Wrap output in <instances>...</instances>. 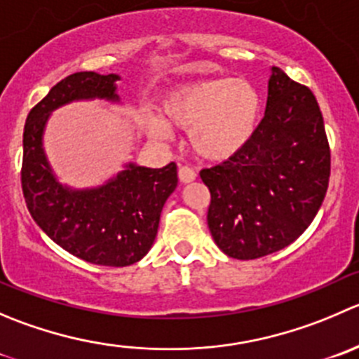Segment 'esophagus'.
Returning <instances> with one entry per match:
<instances>
[{"instance_id":"esophagus-1","label":"esophagus","mask_w":359,"mask_h":359,"mask_svg":"<svg viewBox=\"0 0 359 359\" xmlns=\"http://www.w3.org/2000/svg\"><path fill=\"white\" fill-rule=\"evenodd\" d=\"M179 179L180 182L187 184V182H193L196 179V172H194L191 166H180L179 168Z\"/></svg>"}]
</instances>
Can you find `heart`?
I'll return each mask as SVG.
<instances>
[{
    "label": "heart",
    "instance_id": "obj_1",
    "mask_svg": "<svg viewBox=\"0 0 359 359\" xmlns=\"http://www.w3.org/2000/svg\"><path fill=\"white\" fill-rule=\"evenodd\" d=\"M161 117L145 116L149 137L165 140L168 126L189 130L198 156L212 161L231 158L254 135L261 114L256 87L245 79L194 80L170 89L159 103Z\"/></svg>",
    "mask_w": 359,
    "mask_h": 359
}]
</instances>
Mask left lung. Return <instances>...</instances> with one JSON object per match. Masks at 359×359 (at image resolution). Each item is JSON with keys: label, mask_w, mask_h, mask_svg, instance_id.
Here are the masks:
<instances>
[{"label": "left lung", "mask_w": 359, "mask_h": 359, "mask_svg": "<svg viewBox=\"0 0 359 359\" xmlns=\"http://www.w3.org/2000/svg\"><path fill=\"white\" fill-rule=\"evenodd\" d=\"M264 117L236 154L200 172L210 191L208 229L235 259H257L293 243L325 200L330 154L325 121L307 86L270 68Z\"/></svg>", "instance_id": "1"}]
</instances>
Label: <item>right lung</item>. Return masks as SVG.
I'll return each mask as SVG.
<instances>
[{
	"mask_svg": "<svg viewBox=\"0 0 359 359\" xmlns=\"http://www.w3.org/2000/svg\"><path fill=\"white\" fill-rule=\"evenodd\" d=\"M119 75L72 73L31 109L24 126L20 168L24 200L38 226L57 245L83 261L128 266L154 243L165 201L177 187V165L145 168L130 165L98 189L69 191L54 179L41 149L48 114L82 98L117 100Z\"/></svg>",
	"mask_w": 359,
	"mask_h": 359,
	"instance_id": "obj_1",
	"label": "right lung"
}]
</instances>
